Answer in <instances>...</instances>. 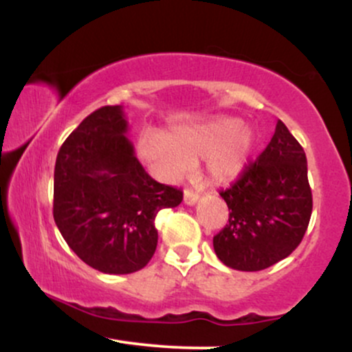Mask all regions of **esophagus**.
I'll return each instance as SVG.
<instances>
[{"mask_svg": "<svg viewBox=\"0 0 352 352\" xmlns=\"http://www.w3.org/2000/svg\"><path fill=\"white\" fill-rule=\"evenodd\" d=\"M199 199H200V195L197 192H193V190H190V188H187L184 192V201L187 205H195L197 201H199Z\"/></svg>", "mask_w": 352, "mask_h": 352, "instance_id": "34e87169", "label": "esophagus"}]
</instances>
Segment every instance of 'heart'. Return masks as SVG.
<instances>
[{"mask_svg": "<svg viewBox=\"0 0 352 352\" xmlns=\"http://www.w3.org/2000/svg\"><path fill=\"white\" fill-rule=\"evenodd\" d=\"M258 135L238 117H217L199 124L175 125L167 134L142 132L137 153L165 182H177L204 160L212 180L230 182L245 170Z\"/></svg>", "mask_w": 352, "mask_h": 352, "instance_id": "b5f03b06", "label": "heart"}]
</instances>
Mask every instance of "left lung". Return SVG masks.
Returning <instances> with one entry per match:
<instances>
[{"instance_id": "8db88e82", "label": "left lung", "mask_w": 352, "mask_h": 352, "mask_svg": "<svg viewBox=\"0 0 352 352\" xmlns=\"http://www.w3.org/2000/svg\"><path fill=\"white\" fill-rule=\"evenodd\" d=\"M228 223L213 236L223 265L238 272H260L289 256L308 228L313 195L306 153L285 124L254 162L221 190Z\"/></svg>"}]
</instances>
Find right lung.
Returning a JSON list of instances; mask_svg holds the SVG:
<instances>
[{
  "instance_id": "1",
  "label": "right lung",
  "mask_w": 352,
  "mask_h": 352,
  "mask_svg": "<svg viewBox=\"0 0 352 352\" xmlns=\"http://www.w3.org/2000/svg\"><path fill=\"white\" fill-rule=\"evenodd\" d=\"M127 129L122 106L98 109L64 140L54 167L60 235L84 263L107 274L142 270L157 248V213L184 199L144 170Z\"/></svg>"
}]
</instances>
